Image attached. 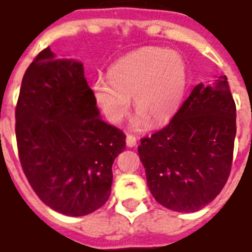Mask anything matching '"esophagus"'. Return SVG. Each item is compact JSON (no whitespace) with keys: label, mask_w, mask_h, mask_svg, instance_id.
<instances>
[{"label":"esophagus","mask_w":252,"mask_h":252,"mask_svg":"<svg viewBox=\"0 0 252 252\" xmlns=\"http://www.w3.org/2000/svg\"><path fill=\"white\" fill-rule=\"evenodd\" d=\"M126 144H127V147H134L136 144V138L134 135H130L128 134L127 136H126Z\"/></svg>","instance_id":"1"}]
</instances>
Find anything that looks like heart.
<instances>
[{
  "mask_svg": "<svg viewBox=\"0 0 252 252\" xmlns=\"http://www.w3.org/2000/svg\"><path fill=\"white\" fill-rule=\"evenodd\" d=\"M188 83L183 56L164 48L150 47L128 54L109 69V79L99 77L92 91L95 102L110 124L118 125L127 114L130 98L138 110L132 127L167 124L173 118Z\"/></svg>",
  "mask_w": 252,
  "mask_h": 252,
  "instance_id": "b5f03b06",
  "label": "heart"
}]
</instances>
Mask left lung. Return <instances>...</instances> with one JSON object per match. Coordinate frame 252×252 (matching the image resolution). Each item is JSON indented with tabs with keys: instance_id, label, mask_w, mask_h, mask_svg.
Listing matches in <instances>:
<instances>
[{
	"instance_id": "8db88e82",
	"label": "left lung",
	"mask_w": 252,
	"mask_h": 252,
	"mask_svg": "<svg viewBox=\"0 0 252 252\" xmlns=\"http://www.w3.org/2000/svg\"><path fill=\"white\" fill-rule=\"evenodd\" d=\"M237 109L226 76L198 84L165 127L138 147L154 198L175 212L202 209L220 194L233 163Z\"/></svg>"
}]
</instances>
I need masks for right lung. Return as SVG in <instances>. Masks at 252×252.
Listing matches in <instances>:
<instances>
[{"mask_svg":"<svg viewBox=\"0 0 252 252\" xmlns=\"http://www.w3.org/2000/svg\"><path fill=\"white\" fill-rule=\"evenodd\" d=\"M83 64L39 52L15 108L19 160L40 200L65 216H87L108 201L113 163L126 135L101 120Z\"/></svg>","mask_w":252,"mask_h":252,"instance_id":"obj_1","label":"right lung"}]
</instances>
